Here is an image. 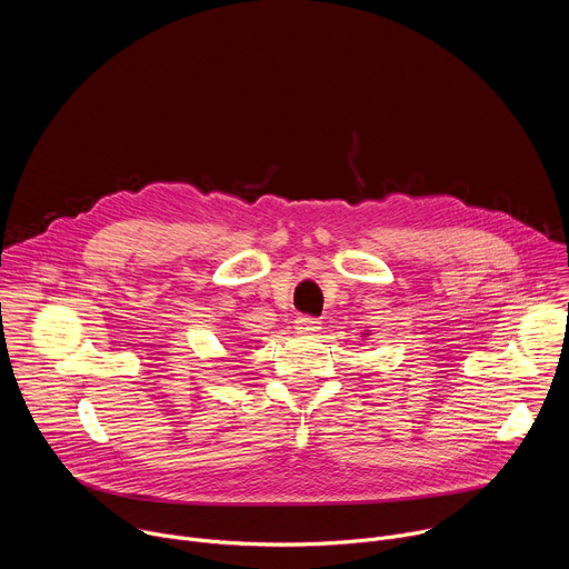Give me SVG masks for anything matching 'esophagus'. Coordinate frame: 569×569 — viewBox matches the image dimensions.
Here are the masks:
<instances>
[{"mask_svg":"<svg viewBox=\"0 0 569 569\" xmlns=\"http://www.w3.org/2000/svg\"><path fill=\"white\" fill-rule=\"evenodd\" d=\"M295 329H297V333L310 336V333H315L319 329V321L315 317H310V315H299L295 319Z\"/></svg>","mask_w":569,"mask_h":569,"instance_id":"34e87169","label":"esophagus"}]
</instances>
